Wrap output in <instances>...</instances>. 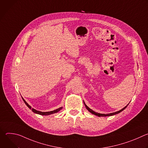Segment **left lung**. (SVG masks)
<instances>
[{
	"label": "left lung",
	"mask_w": 148,
	"mask_h": 148,
	"mask_svg": "<svg viewBox=\"0 0 148 148\" xmlns=\"http://www.w3.org/2000/svg\"><path fill=\"white\" fill-rule=\"evenodd\" d=\"M84 105H85V107H86V108H87V110L90 112H91V114H94V115H97V116H112V115H116V114H119V113H120L121 112H122V111H123L126 107H127V106L128 105H129V103L126 105V106H125L124 108H123L122 110H119V111H117V112H113V113H110V114H100V113H98V112H95L94 111H93V110H92L91 109H90L87 105L86 104V103L84 102Z\"/></svg>",
	"instance_id": "8db88e82"
}]
</instances>
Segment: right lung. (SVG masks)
Wrapping results in <instances>:
<instances>
[{
    "label": "right lung",
    "instance_id": "add662e5",
    "mask_svg": "<svg viewBox=\"0 0 148 148\" xmlns=\"http://www.w3.org/2000/svg\"><path fill=\"white\" fill-rule=\"evenodd\" d=\"M22 99H23L24 102L25 103V104L29 107V108L30 109V110H32V111L34 113L37 114H39V115H51V114H55V113L58 112V111H60L62 108V107H60V108H58V109H57V110H56L52 111H49V112H41V111H38L34 109V108H32V107L30 106V105L28 104V103H27L23 98H22Z\"/></svg>",
    "mask_w": 148,
    "mask_h": 148
}]
</instances>
